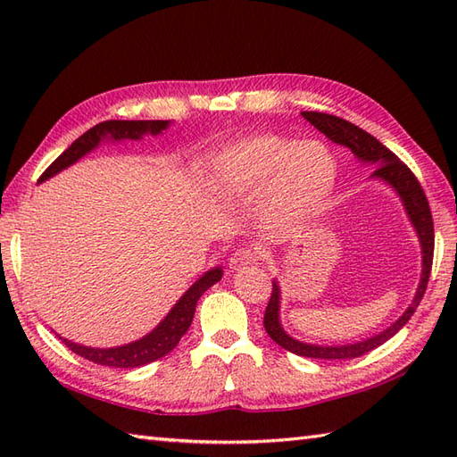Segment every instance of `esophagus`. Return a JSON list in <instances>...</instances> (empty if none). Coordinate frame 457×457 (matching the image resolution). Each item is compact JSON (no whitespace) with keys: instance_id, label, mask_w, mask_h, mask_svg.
<instances>
[{"instance_id":"34e87169","label":"esophagus","mask_w":457,"mask_h":457,"mask_svg":"<svg viewBox=\"0 0 457 457\" xmlns=\"http://www.w3.org/2000/svg\"><path fill=\"white\" fill-rule=\"evenodd\" d=\"M259 253L257 249L253 247H239L234 255L229 259V269L231 270H241V269H247L251 265H255L259 261Z\"/></svg>"}]
</instances>
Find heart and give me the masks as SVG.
I'll return each instance as SVG.
<instances>
[{
    "label": "heart",
    "mask_w": 457,
    "mask_h": 457,
    "mask_svg": "<svg viewBox=\"0 0 457 457\" xmlns=\"http://www.w3.org/2000/svg\"><path fill=\"white\" fill-rule=\"evenodd\" d=\"M337 180L334 153L318 141L298 143L277 133L241 139L213 162V184L231 196L265 190L275 226H295L324 208Z\"/></svg>",
    "instance_id": "1"
}]
</instances>
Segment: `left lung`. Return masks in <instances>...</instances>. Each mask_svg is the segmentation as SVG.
I'll use <instances>...</instances> for the list:
<instances>
[{"instance_id": "obj_1", "label": "left lung", "mask_w": 457, "mask_h": 457, "mask_svg": "<svg viewBox=\"0 0 457 457\" xmlns=\"http://www.w3.org/2000/svg\"><path fill=\"white\" fill-rule=\"evenodd\" d=\"M303 118L312 123L318 131H322L329 141H334L342 147H347L352 151L359 161L365 162H373L377 164V169L373 170L375 179H381L385 182H389L391 187L399 192V196L404 202V208L409 212V218L412 220L416 234L420 237V245H422V278H420V287L416 290V296L412 300V304L409 310L396 320V322L381 332L378 336H373L365 339V342L352 344V345H310L296 342L290 336L285 334V329L278 324V285L273 283V290H270V298L269 304L265 308V318H263V326L267 329V334L270 336L273 342H277L280 347H285L287 352H293L296 355L303 357H312V359H353V357H361L365 353L371 352V349L383 345L386 339H391L399 329L409 322L411 316L416 312L420 300L426 293V287H428V278H430V270H432V259H434V221H432V212H430V204L428 198L420 187L419 179L414 177V172L406 167V164L396 157L393 151L385 147L383 143H378L373 135H369L367 131L359 129L357 125L349 123L342 118H336V115L322 113V112H303Z\"/></svg>"}]
</instances>
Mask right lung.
<instances>
[{"mask_svg":"<svg viewBox=\"0 0 457 457\" xmlns=\"http://www.w3.org/2000/svg\"><path fill=\"white\" fill-rule=\"evenodd\" d=\"M167 125L169 121H123V120L102 121L98 125H94V128L86 131L84 135H80V137L76 139L62 154H58V157L48 164V169L41 174V179L38 180H46L48 177H53V174L66 169L68 164H72L80 157H84V154L92 151L96 145L100 143V139L105 137V135H112L113 139H139L141 135L147 131H151L153 135L161 133ZM220 278H221V269L208 270L206 275H204L200 280H196V283L187 290V295L174 304V308L167 314V318H164L149 336H145L143 339H137V342L133 344L121 345V347H110V349H94V347H84L79 344L66 342L62 337L61 339L71 352L98 365L128 369V367H141L151 361H157L159 357L167 355L179 345L180 337L187 334V329L192 324L198 298L206 293L212 285H216Z\"/></svg>","mask_w":457,"mask_h":457,"instance_id":"obj_1","label":"right lung"}]
</instances>
